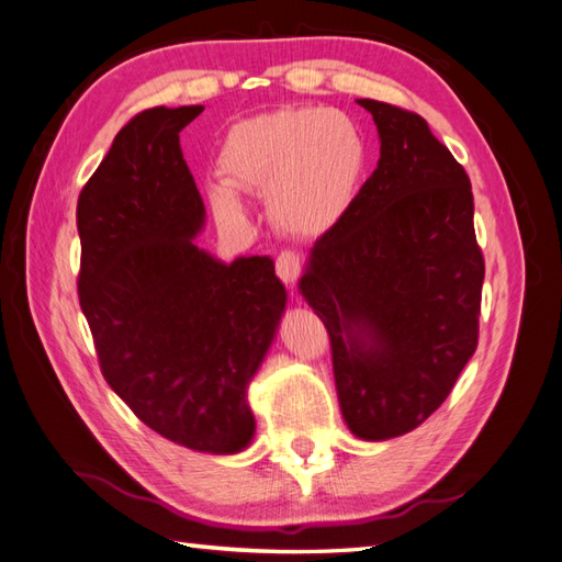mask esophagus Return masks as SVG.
Masks as SVG:
<instances>
[{"mask_svg":"<svg viewBox=\"0 0 562 562\" xmlns=\"http://www.w3.org/2000/svg\"><path fill=\"white\" fill-rule=\"evenodd\" d=\"M276 270L284 284H294L299 272H302V256L296 251H280L276 258Z\"/></svg>","mask_w":562,"mask_h":562,"instance_id":"34e87169","label":"esophagus"}]
</instances>
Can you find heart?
I'll return each instance as SVG.
<instances>
[{
    "label": "heart",
    "mask_w": 562,
    "mask_h": 562,
    "mask_svg": "<svg viewBox=\"0 0 562 562\" xmlns=\"http://www.w3.org/2000/svg\"><path fill=\"white\" fill-rule=\"evenodd\" d=\"M369 162L361 126L340 110L284 108L227 128L217 150L222 184L207 189L213 213L225 222L246 217L240 193H270L284 229L318 237L355 203Z\"/></svg>",
    "instance_id": "heart-1"
}]
</instances>
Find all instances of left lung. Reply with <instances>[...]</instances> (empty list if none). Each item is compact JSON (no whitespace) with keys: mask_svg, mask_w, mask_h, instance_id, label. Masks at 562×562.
<instances>
[{"mask_svg":"<svg viewBox=\"0 0 562 562\" xmlns=\"http://www.w3.org/2000/svg\"><path fill=\"white\" fill-rule=\"evenodd\" d=\"M357 102L381 160L313 244L299 290L328 328L349 430L387 440L424 424L472 359L486 270L464 167L424 116Z\"/></svg>","mask_w":562,"mask_h":562,"instance_id":"1","label":"left lung"}]
</instances>
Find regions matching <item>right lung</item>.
I'll return each mask as SVG.
<instances>
[{"label": "right lung", "mask_w": 562, "mask_h": 562, "mask_svg": "<svg viewBox=\"0 0 562 562\" xmlns=\"http://www.w3.org/2000/svg\"><path fill=\"white\" fill-rule=\"evenodd\" d=\"M203 112L153 108L114 136L78 195V302L104 381L155 434L199 452L254 440L246 387L286 292L268 256L222 263L193 244L205 207L179 148Z\"/></svg>", "instance_id": "right-lung-1"}]
</instances>
